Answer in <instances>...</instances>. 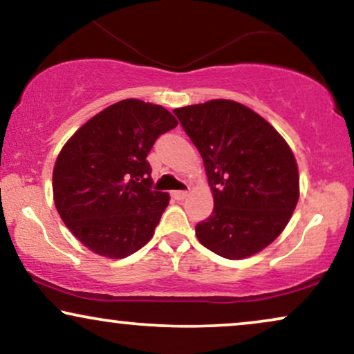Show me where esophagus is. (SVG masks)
I'll use <instances>...</instances> for the list:
<instances>
[{"label": "esophagus", "mask_w": 354, "mask_h": 354, "mask_svg": "<svg viewBox=\"0 0 354 354\" xmlns=\"http://www.w3.org/2000/svg\"><path fill=\"white\" fill-rule=\"evenodd\" d=\"M187 195H189V192L187 190H174L172 192V197L176 200H184Z\"/></svg>", "instance_id": "34e87169"}]
</instances>
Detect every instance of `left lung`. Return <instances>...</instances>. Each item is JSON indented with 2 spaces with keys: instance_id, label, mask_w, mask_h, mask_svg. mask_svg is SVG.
I'll list each match as a JSON object with an SVG mask.
<instances>
[{
  "instance_id": "1",
  "label": "left lung",
  "mask_w": 354,
  "mask_h": 354,
  "mask_svg": "<svg viewBox=\"0 0 354 354\" xmlns=\"http://www.w3.org/2000/svg\"><path fill=\"white\" fill-rule=\"evenodd\" d=\"M174 115L202 156L213 192V213L195 226L198 241L226 259L264 250L299 200L290 147L264 118L231 100L177 108Z\"/></svg>"
}]
</instances>
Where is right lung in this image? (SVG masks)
Wrapping results in <instances>:
<instances>
[{"instance_id":"1","label":"right lung","mask_w":354,"mask_h":354,"mask_svg":"<svg viewBox=\"0 0 354 354\" xmlns=\"http://www.w3.org/2000/svg\"><path fill=\"white\" fill-rule=\"evenodd\" d=\"M177 120L159 104L118 102L82 126L54 167V202L78 241L120 259L146 244L169 205L152 190L147 154Z\"/></svg>"}]
</instances>
